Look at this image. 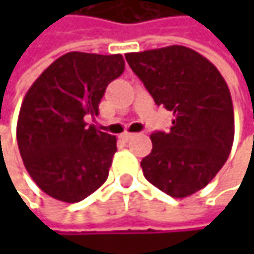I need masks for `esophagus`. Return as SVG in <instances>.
Returning a JSON list of instances; mask_svg holds the SVG:
<instances>
[{"label": "esophagus", "instance_id": "34e87169", "mask_svg": "<svg viewBox=\"0 0 254 254\" xmlns=\"http://www.w3.org/2000/svg\"><path fill=\"white\" fill-rule=\"evenodd\" d=\"M135 136V133H130V132H125V133H122V139H125V141H129L130 138H133Z\"/></svg>", "mask_w": 254, "mask_h": 254}]
</instances>
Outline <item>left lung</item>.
<instances>
[{"instance_id":"8db88e82","label":"left lung","mask_w":254,"mask_h":254,"mask_svg":"<svg viewBox=\"0 0 254 254\" xmlns=\"http://www.w3.org/2000/svg\"><path fill=\"white\" fill-rule=\"evenodd\" d=\"M157 106L175 116L169 132H153L144 177L171 197L204 188L225 165L234 141V109L219 70L197 51L171 45L125 54Z\"/></svg>"}]
</instances>
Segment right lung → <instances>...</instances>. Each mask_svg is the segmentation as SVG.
Here are the masks:
<instances>
[{
	"label": "right lung",
	"mask_w": 254,
	"mask_h": 254,
	"mask_svg": "<svg viewBox=\"0 0 254 254\" xmlns=\"http://www.w3.org/2000/svg\"><path fill=\"white\" fill-rule=\"evenodd\" d=\"M125 70L121 54L67 53L26 92L17 144L26 171L48 195L77 203L109 177L116 136L85 122L98 115L107 85Z\"/></svg>",
	"instance_id": "add662e5"
}]
</instances>
